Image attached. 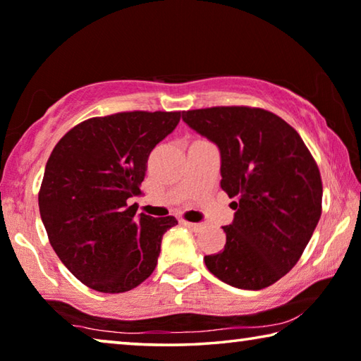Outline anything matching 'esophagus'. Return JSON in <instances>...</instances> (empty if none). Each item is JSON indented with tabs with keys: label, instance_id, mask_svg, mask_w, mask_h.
Masks as SVG:
<instances>
[{
	"label": "esophagus",
	"instance_id": "obj_1",
	"mask_svg": "<svg viewBox=\"0 0 361 361\" xmlns=\"http://www.w3.org/2000/svg\"><path fill=\"white\" fill-rule=\"evenodd\" d=\"M182 224H184V226L190 230H193V232H200V230L204 227L203 224H197V222H182Z\"/></svg>",
	"mask_w": 361,
	"mask_h": 361
}]
</instances>
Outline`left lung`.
I'll return each mask as SVG.
<instances>
[{
    "instance_id": "8db88e82",
    "label": "left lung",
    "mask_w": 361,
    "mask_h": 361,
    "mask_svg": "<svg viewBox=\"0 0 361 361\" xmlns=\"http://www.w3.org/2000/svg\"><path fill=\"white\" fill-rule=\"evenodd\" d=\"M221 152V187L235 202L224 250L204 256L221 281L262 289L291 270L322 216L320 171L296 129L262 109L212 107L182 114Z\"/></svg>"
}]
</instances>
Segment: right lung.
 <instances>
[{"label": "right lung", "mask_w": 361, "mask_h": 361, "mask_svg": "<svg viewBox=\"0 0 361 361\" xmlns=\"http://www.w3.org/2000/svg\"><path fill=\"white\" fill-rule=\"evenodd\" d=\"M180 111H123L91 118L57 142L38 195L52 250L82 285L125 293L155 270L173 216L135 214L147 159Z\"/></svg>", "instance_id": "1"}]
</instances>
